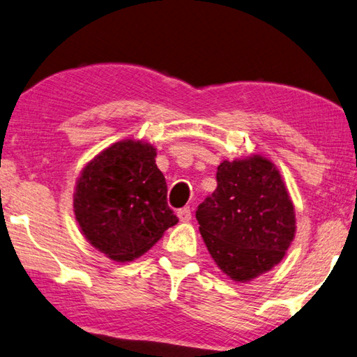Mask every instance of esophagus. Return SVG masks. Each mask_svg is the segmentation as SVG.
Wrapping results in <instances>:
<instances>
[{
    "mask_svg": "<svg viewBox=\"0 0 357 357\" xmlns=\"http://www.w3.org/2000/svg\"><path fill=\"white\" fill-rule=\"evenodd\" d=\"M178 218L181 222H189V220L192 219V213H190V208L189 206H184L178 209Z\"/></svg>",
    "mask_w": 357,
    "mask_h": 357,
    "instance_id": "esophagus-1",
    "label": "esophagus"
}]
</instances>
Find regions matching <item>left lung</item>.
Returning <instances> with one entry per match:
<instances>
[{"instance_id":"8db88e82","label":"left lung","mask_w":357,"mask_h":357,"mask_svg":"<svg viewBox=\"0 0 357 357\" xmlns=\"http://www.w3.org/2000/svg\"><path fill=\"white\" fill-rule=\"evenodd\" d=\"M218 188L197 208L200 234L218 267L246 282L273 268L296 234V213L281 174L267 158L224 160Z\"/></svg>"}]
</instances>
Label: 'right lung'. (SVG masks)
<instances>
[{
    "label": "right lung",
    "instance_id": "right-lung-1",
    "mask_svg": "<svg viewBox=\"0 0 357 357\" xmlns=\"http://www.w3.org/2000/svg\"><path fill=\"white\" fill-rule=\"evenodd\" d=\"M155 148L123 139L90 160L75 190V214L87 241L116 262L149 251L178 222Z\"/></svg>",
    "mask_w": 357,
    "mask_h": 357
}]
</instances>
